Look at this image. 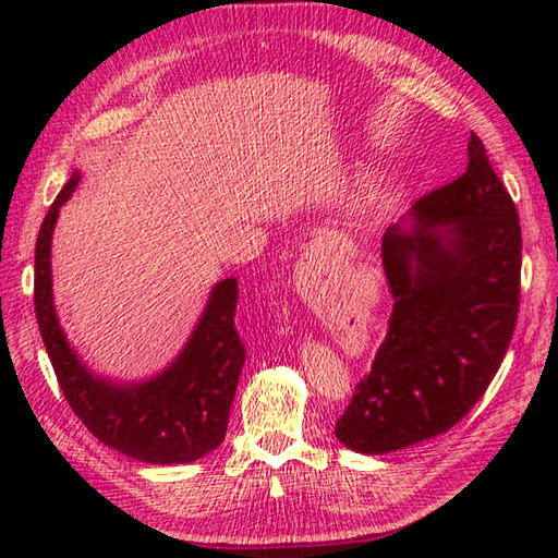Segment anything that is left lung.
<instances>
[{
	"label": "left lung",
	"mask_w": 558,
	"mask_h": 558,
	"mask_svg": "<svg viewBox=\"0 0 558 558\" xmlns=\"http://www.w3.org/2000/svg\"><path fill=\"white\" fill-rule=\"evenodd\" d=\"M468 172L422 196L412 232L386 230L384 272L393 312L372 372L336 424L357 453L448 432L489 388L520 306V220L477 134Z\"/></svg>",
	"instance_id": "8db88e82"
}]
</instances>
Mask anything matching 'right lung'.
I'll return each mask as SVG.
<instances>
[{
    "label": "right lung",
    "instance_id": "add662e5",
    "mask_svg": "<svg viewBox=\"0 0 558 558\" xmlns=\"http://www.w3.org/2000/svg\"><path fill=\"white\" fill-rule=\"evenodd\" d=\"M78 180V172L69 177L35 242V318L59 388L76 417L105 446L153 465L194 462L222 444L246 357L234 326L240 298L236 278L213 288L194 336L162 374L126 386L93 376L69 348L52 306V230L59 206Z\"/></svg>",
    "mask_w": 558,
    "mask_h": 558
}]
</instances>
